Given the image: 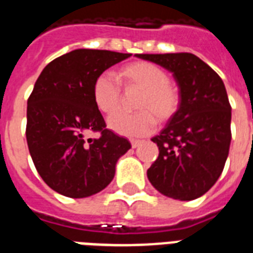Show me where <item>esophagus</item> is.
I'll list each match as a JSON object with an SVG mask.
<instances>
[{
    "mask_svg": "<svg viewBox=\"0 0 253 253\" xmlns=\"http://www.w3.org/2000/svg\"><path fill=\"white\" fill-rule=\"evenodd\" d=\"M142 142V141H141V139H130V143H132V147H134V149H136L137 146H138L139 143Z\"/></svg>",
    "mask_w": 253,
    "mask_h": 253,
    "instance_id": "obj_1",
    "label": "esophagus"
}]
</instances>
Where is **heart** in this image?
I'll return each mask as SVG.
<instances>
[{
	"label": "heart",
	"instance_id": "b5f03b06",
	"mask_svg": "<svg viewBox=\"0 0 253 253\" xmlns=\"http://www.w3.org/2000/svg\"><path fill=\"white\" fill-rule=\"evenodd\" d=\"M116 78L125 88L142 90L136 114L117 112L108 119V126L125 136H141L155 128L157 120L166 123L180 107V92L169 84V74L153 62L134 61L123 65ZM92 99L96 108L106 115L114 114L120 104V87L111 73L99 74L92 84Z\"/></svg>",
	"mask_w": 253,
	"mask_h": 253
}]
</instances>
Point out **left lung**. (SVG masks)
Masks as SVG:
<instances>
[{
	"mask_svg": "<svg viewBox=\"0 0 253 253\" xmlns=\"http://www.w3.org/2000/svg\"><path fill=\"white\" fill-rule=\"evenodd\" d=\"M173 74L181 100L158 136L159 155L147 177L162 195L199 199L221 176L231 142V106L221 77L192 53L136 54Z\"/></svg>",
	"mask_w": 253,
	"mask_h": 253,
	"instance_id": "left-lung-1",
	"label": "left lung"
}]
</instances>
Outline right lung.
Here are the masks:
<instances>
[{"instance_id":"right-lung-1","label":"right lung","mask_w":253,"mask_h":253,"mask_svg":"<svg viewBox=\"0 0 253 253\" xmlns=\"http://www.w3.org/2000/svg\"><path fill=\"white\" fill-rule=\"evenodd\" d=\"M102 49H76L54 58L36 80L27 100L26 138L48 187L72 199L103 191L130 142L106 128L92 99L95 78L130 57ZM98 131V139L84 138Z\"/></svg>"}]
</instances>
